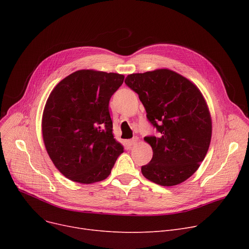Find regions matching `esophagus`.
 I'll list each match as a JSON object with an SVG mask.
<instances>
[{
  "instance_id": "1",
  "label": "esophagus",
  "mask_w": 249,
  "mask_h": 249,
  "mask_svg": "<svg viewBox=\"0 0 249 249\" xmlns=\"http://www.w3.org/2000/svg\"><path fill=\"white\" fill-rule=\"evenodd\" d=\"M136 143H137V138H132V139H130V140L127 141V144L129 146H133V145L136 144Z\"/></svg>"
}]
</instances>
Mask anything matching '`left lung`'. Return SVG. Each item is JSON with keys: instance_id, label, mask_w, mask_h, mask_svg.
Wrapping results in <instances>:
<instances>
[{"instance_id": "left-lung-1", "label": "left lung", "mask_w": 249, "mask_h": 249, "mask_svg": "<svg viewBox=\"0 0 249 249\" xmlns=\"http://www.w3.org/2000/svg\"><path fill=\"white\" fill-rule=\"evenodd\" d=\"M125 84L138 94L159 132L144 137L153 154L141 166L142 175L163 187L185 181L199 168L211 142V115L201 90L167 69L129 74Z\"/></svg>"}]
</instances>
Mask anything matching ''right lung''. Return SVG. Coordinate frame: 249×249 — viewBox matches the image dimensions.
Here are the masks:
<instances>
[{
	"mask_svg": "<svg viewBox=\"0 0 249 249\" xmlns=\"http://www.w3.org/2000/svg\"><path fill=\"white\" fill-rule=\"evenodd\" d=\"M123 82V74L81 70L52 89L42 136L50 160L65 178L88 185L111 174L124 150L113 135L109 101Z\"/></svg>",
	"mask_w": 249,
	"mask_h": 249,
	"instance_id": "add662e5",
	"label": "right lung"
}]
</instances>
